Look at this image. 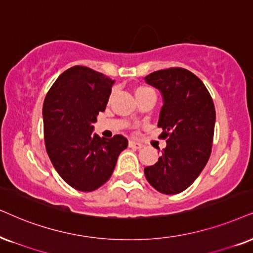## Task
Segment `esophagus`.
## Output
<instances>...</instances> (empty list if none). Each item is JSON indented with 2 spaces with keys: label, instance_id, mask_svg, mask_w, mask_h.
Instances as JSON below:
<instances>
[{
  "label": "esophagus",
  "instance_id": "obj_1",
  "mask_svg": "<svg viewBox=\"0 0 253 253\" xmlns=\"http://www.w3.org/2000/svg\"><path fill=\"white\" fill-rule=\"evenodd\" d=\"M129 147H132V148H135V149H140V148H142V145L140 142L129 141Z\"/></svg>",
  "mask_w": 253,
  "mask_h": 253
}]
</instances>
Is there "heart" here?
Masks as SVG:
<instances>
[{
  "mask_svg": "<svg viewBox=\"0 0 253 253\" xmlns=\"http://www.w3.org/2000/svg\"><path fill=\"white\" fill-rule=\"evenodd\" d=\"M149 93H155V92L153 91V88L148 87V86H139V87L135 89L136 97H140V95H145V94H149Z\"/></svg>",
  "mask_w": 253,
  "mask_h": 253,
  "instance_id": "b5f03b06",
  "label": "heart"
}]
</instances>
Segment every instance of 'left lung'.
<instances>
[{
  "label": "left lung",
  "mask_w": 253,
  "mask_h": 253,
  "mask_svg": "<svg viewBox=\"0 0 253 253\" xmlns=\"http://www.w3.org/2000/svg\"><path fill=\"white\" fill-rule=\"evenodd\" d=\"M146 83L160 89L164 106L158 126L167 141L158 162L145 168L147 181L160 193H182L196 180L211 154L216 112L198 77L182 68L159 70Z\"/></svg>",
  "instance_id": "obj_1"
}]
</instances>
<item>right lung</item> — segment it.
I'll return each mask as SVG.
<instances>
[{
  "instance_id": "right-lung-1",
  "label": "right lung",
  "mask_w": 253,
  "mask_h": 253,
  "mask_svg": "<svg viewBox=\"0 0 253 253\" xmlns=\"http://www.w3.org/2000/svg\"><path fill=\"white\" fill-rule=\"evenodd\" d=\"M113 83L86 66H72L57 78L44 100L47 155L59 176L79 191H93L107 182L118 156L128 146L119 134L104 139L92 133Z\"/></svg>"
}]
</instances>
